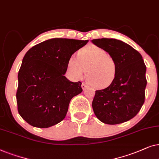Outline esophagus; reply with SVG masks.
<instances>
[{
  "mask_svg": "<svg viewBox=\"0 0 159 159\" xmlns=\"http://www.w3.org/2000/svg\"><path fill=\"white\" fill-rule=\"evenodd\" d=\"M87 85H86V84H81V87H82V89H83L84 90V89H85L86 88V87H87Z\"/></svg>",
  "mask_w": 159,
  "mask_h": 159,
  "instance_id": "34e87169",
  "label": "esophagus"
}]
</instances>
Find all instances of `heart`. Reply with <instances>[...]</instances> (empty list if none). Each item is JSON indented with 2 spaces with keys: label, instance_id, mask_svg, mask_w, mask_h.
Listing matches in <instances>:
<instances>
[{
  "label": "heart",
  "instance_id": "obj_1",
  "mask_svg": "<svg viewBox=\"0 0 159 159\" xmlns=\"http://www.w3.org/2000/svg\"><path fill=\"white\" fill-rule=\"evenodd\" d=\"M86 70L90 84L102 89L111 85L115 78L117 63L104 48L91 44L78 51L77 58L71 57L67 62V70L74 79H81Z\"/></svg>",
  "mask_w": 159,
  "mask_h": 159
}]
</instances>
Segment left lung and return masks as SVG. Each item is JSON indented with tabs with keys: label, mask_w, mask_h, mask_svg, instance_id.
I'll return each mask as SVG.
<instances>
[{
	"label": "left lung",
	"mask_w": 159,
	"mask_h": 159,
	"mask_svg": "<svg viewBox=\"0 0 159 159\" xmlns=\"http://www.w3.org/2000/svg\"><path fill=\"white\" fill-rule=\"evenodd\" d=\"M92 42L104 48L117 63V72L111 85L95 92L92 101L95 116L111 125L127 121L139 113L145 102L147 80L143 57L119 40L99 39Z\"/></svg>",
	"instance_id": "left-lung-1"
}]
</instances>
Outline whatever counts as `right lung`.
<instances>
[{
	"label": "right lung",
	"mask_w": 159,
	"mask_h": 159,
	"mask_svg": "<svg viewBox=\"0 0 159 159\" xmlns=\"http://www.w3.org/2000/svg\"><path fill=\"white\" fill-rule=\"evenodd\" d=\"M88 40L52 39L27 51L18 73L17 109L30 125L48 128L64 119L71 99L82 92L81 82L64 75L72 54Z\"/></svg>",
	"instance_id": "obj_1"
}]
</instances>
